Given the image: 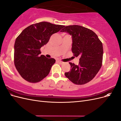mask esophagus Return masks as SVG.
Returning a JSON list of instances; mask_svg holds the SVG:
<instances>
[{"mask_svg":"<svg viewBox=\"0 0 121 121\" xmlns=\"http://www.w3.org/2000/svg\"><path fill=\"white\" fill-rule=\"evenodd\" d=\"M57 61H58V63H59V64H60V65H62V64H64V62L61 61H60V60H58Z\"/></svg>","mask_w":121,"mask_h":121,"instance_id":"esophagus-1","label":"esophagus"}]
</instances>
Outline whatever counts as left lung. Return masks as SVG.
<instances>
[{
  "label": "left lung",
  "instance_id": "obj_1",
  "mask_svg": "<svg viewBox=\"0 0 121 121\" xmlns=\"http://www.w3.org/2000/svg\"><path fill=\"white\" fill-rule=\"evenodd\" d=\"M72 36V52L79 56V63H69L71 69L65 76L77 85H83L92 80L100 69L103 57V46L97 35L90 29L79 25L65 26L60 31Z\"/></svg>",
  "mask_w": 121,
  "mask_h": 121
}]
</instances>
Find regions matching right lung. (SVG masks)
I'll return each instance as SVG.
<instances>
[{
	"label": "right lung",
	"mask_w": 121,
	"mask_h": 121,
	"mask_svg": "<svg viewBox=\"0 0 121 121\" xmlns=\"http://www.w3.org/2000/svg\"><path fill=\"white\" fill-rule=\"evenodd\" d=\"M64 27L42 22L29 26L18 36L14 45V63L23 79L37 83L49 74L56 60L40 56V49L49 41L51 36Z\"/></svg>",
	"instance_id": "right-lung-1"
}]
</instances>
